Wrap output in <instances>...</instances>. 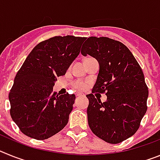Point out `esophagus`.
<instances>
[{"instance_id":"esophagus-1","label":"esophagus","mask_w":160,"mask_h":160,"mask_svg":"<svg viewBox=\"0 0 160 160\" xmlns=\"http://www.w3.org/2000/svg\"><path fill=\"white\" fill-rule=\"evenodd\" d=\"M81 96H83V95H82V94H78L77 95H76V97L79 98V97H81Z\"/></svg>"}]
</instances>
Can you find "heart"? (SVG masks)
<instances>
[{
    "label": "heart",
    "instance_id": "1",
    "mask_svg": "<svg viewBox=\"0 0 160 160\" xmlns=\"http://www.w3.org/2000/svg\"><path fill=\"white\" fill-rule=\"evenodd\" d=\"M73 86H74L75 89H77L78 90H84L85 89L87 88V84L85 82L78 80V81H76L75 82L73 83Z\"/></svg>",
    "mask_w": 160,
    "mask_h": 160
}]
</instances>
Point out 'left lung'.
Returning <instances> with one entry per match:
<instances>
[{
  "label": "left lung",
  "instance_id": "1",
  "mask_svg": "<svg viewBox=\"0 0 160 160\" xmlns=\"http://www.w3.org/2000/svg\"><path fill=\"white\" fill-rule=\"evenodd\" d=\"M81 53L99 63L92 94L87 95L89 127L102 140L119 143L138 131L147 112L148 88L142 69L124 44L106 37L88 38ZM97 92H106L107 101L96 99Z\"/></svg>",
  "mask_w": 160,
  "mask_h": 160
}]
</instances>
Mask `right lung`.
Masks as SVG:
<instances>
[{"label":"right lung","mask_w":160,"mask_h":160,"mask_svg":"<svg viewBox=\"0 0 160 160\" xmlns=\"http://www.w3.org/2000/svg\"><path fill=\"white\" fill-rule=\"evenodd\" d=\"M86 38L56 36L38 44L14 78L8 99L10 115L21 131L38 140L53 136L67 124L74 94L53 92L57 77L66 74Z\"/></svg>","instance_id":"obj_1"}]
</instances>
